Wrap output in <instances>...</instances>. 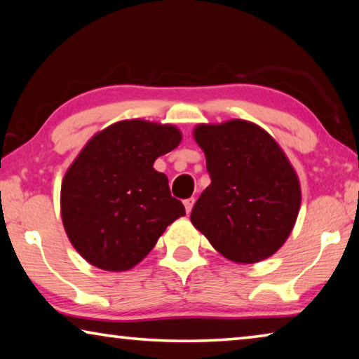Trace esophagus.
I'll list each match as a JSON object with an SVG mask.
<instances>
[{
    "instance_id": "34e87169",
    "label": "esophagus",
    "mask_w": 359,
    "mask_h": 359,
    "mask_svg": "<svg viewBox=\"0 0 359 359\" xmlns=\"http://www.w3.org/2000/svg\"><path fill=\"white\" fill-rule=\"evenodd\" d=\"M193 204H194V198H188V199H185V201H184V205H185L187 214H190V212H191V209H193Z\"/></svg>"
}]
</instances>
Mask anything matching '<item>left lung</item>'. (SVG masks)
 <instances>
[{"label": "left lung", "mask_w": 359, "mask_h": 359, "mask_svg": "<svg viewBox=\"0 0 359 359\" xmlns=\"http://www.w3.org/2000/svg\"><path fill=\"white\" fill-rule=\"evenodd\" d=\"M210 185L190 220L224 258L252 264L280 248L296 223L301 185L294 168L269 133L247 120L199 123Z\"/></svg>", "instance_id": "8db88e82"}]
</instances>
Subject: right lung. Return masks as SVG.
Listing matches in <instances>:
<instances>
[{"label":"right lung","mask_w":359,"mask_h":359,"mask_svg":"<svg viewBox=\"0 0 359 359\" xmlns=\"http://www.w3.org/2000/svg\"><path fill=\"white\" fill-rule=\"evenodd\" d=\"M174 125L141 118L112 123L90 139L68 168L60 209L72 247L102 271H130L147 257L185 208L154 169L174 150Z\"/></svg>","instance_id":"add662e5"}]
</instances>
